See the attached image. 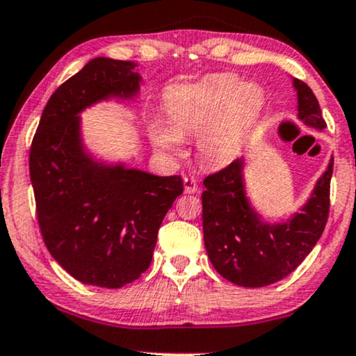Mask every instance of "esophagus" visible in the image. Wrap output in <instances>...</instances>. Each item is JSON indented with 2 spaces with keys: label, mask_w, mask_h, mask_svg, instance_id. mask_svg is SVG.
Listing matches in <instances>:
<instances>
[{
  "label": "esophagus",
  "mask_w": 356,
  "mask_h": 356,
  "mask_svg": "<svg viewBox=\"0 0 356 356\" xmlns=\"http://www.w3.org/2000/svg\"><path fill=\"white\" fill-rule=\"evenodd\" d=\"M183 186H185V193L198 191V181H196L195 178H190V177L183 178Z\"/></svg>",
  "instance_id": "1"
}]
</instances>
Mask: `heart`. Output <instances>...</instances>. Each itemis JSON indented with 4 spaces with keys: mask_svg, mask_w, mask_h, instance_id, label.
<instances>
[{
    "mask_svg": "<svg viewBox=\"0 0 356 356\" xmlns=\"http://www.w3.org/2000/svg\"><path fill=\"white\" fill-rule=\"evenodd\" d=\"M264 104V90L259 86L241 84L234 74H216L168 92V125L156 120L152 140L158 148L173 153L179 150L181 137L198 135L201 160L222 165L241 150Z\"/></svg>",
    "mask_w": 356,
    "mask_h": 356,
    "instance_id": "b5f03b06",
    "label": "heart"
}]
</instances>
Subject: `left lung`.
<instances>
[{
    "label": "left lung",
    "mask_w": 356,
    "mask_h": 356,
    "mask_svg": "<svg viewBox=\"0 0 356 356\" xmlns=\"http://www.w3.org/2000/svg\"><path fill=\"white\" fill-rule=\"evenodd\" d=\"M299 118L314 129L327 124L312 89L293 79ZM243 160L204 178L203 234L209 261L222 277L243 287H264L287 277L309 256L325 229L330 211L333 158L300 214L285 225H266L248 203Z\"/></svg>",
    "instance_id": "8db88e82"
}]
</instances>
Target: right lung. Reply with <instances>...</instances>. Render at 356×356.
<instances>
[{
    "instance_id": "1",
    "label": "right lung",
    "mask_w": 356,
    "mask_h": 356,
    "mask_svg": "<svg viewBox=\"0 0 356 356\" xmlns=\"http://www.w3.org/2000/svg\"><path fill=\"white\" fill-rule=\"evenodd\" d=\"M129 60L95 57L56 89L29 152L39 229L51 256L82 284L118 289L150 266L156 234L183 179L104 166L81 145L77 113L111 95L129 99L140 77Z\"/></svg>"
}]
</instances>
